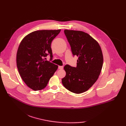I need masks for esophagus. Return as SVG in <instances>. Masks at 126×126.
<instances>
[{"label": "esophagus", "mask_w": 126, "mask_h": 126, "mask_svg": "<svg viewBox=\"0 0 126 126\" xmlns=\"http://www.w3.org/2000/svg\"><path fill=\"white\" fill-rule=\"evenodd\" d=\"M58 69H63V66H58Z\"/></svg>", "instance_id": "1"}]
</instances>
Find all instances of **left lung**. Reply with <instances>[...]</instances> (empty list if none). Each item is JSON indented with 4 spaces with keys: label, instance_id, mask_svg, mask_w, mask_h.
<instances>
[{
    "label": "left lung",
    "instance_id": "obj_1",
    "mask_svg": "<svg viewBox=\"0 0 126 126\" xmlns=\"http://www.w3.org/2000/svg\"><path fill=\"white\" fill-rule=\"evenodd\" d=\"M73 56L79 57L76 67L68 64L64 69L66 75L63 85L75 94L86 92L98 78L103 65V55L100 45L89 34L81 31L65 30Z\"/></svg>",
    "mask_w": 126,
    "mask_h": 126
}]
</instances>
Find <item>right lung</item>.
Here are the masks:
<instances>
[{"label":"right lung","instance_id":"right-lung-1","mask_svg":"<svg viewBox=\"0 0 126 126\" xmlns=\"http://www.w3.org/2000/svg\"><path fill=\"white\" fill-rule=\"evenodd\" d=\"M61 30H38L28 34L21 42L17 53V66L25 84L33 90L47 86L58 66L46 57L52 58L51 44Z\"/></svg>","mask_w":126,"mask_h":126}]
</instances>
